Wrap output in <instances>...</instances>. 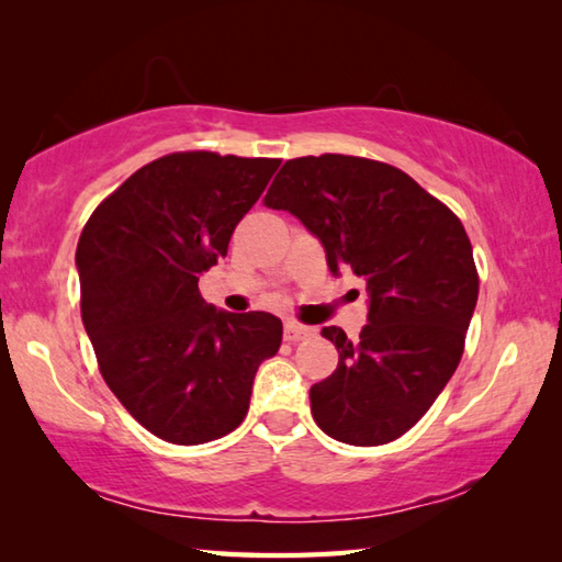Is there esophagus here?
<instances>
[{"label": "esophagus", "instance_id": "obj_1", "mask_svg": "<svg viewBox=\"0 0 562 562\" xmlns=\"http://www.w3.org/2000/svg\"><path fill=\"white\" fill-rule=\"evenodd\" d=\"M312 335V327H304L300 322H284V339L288 341H300Z\"/></svg>", "mask_w": 562, "mask_h": 562}]
</instances>
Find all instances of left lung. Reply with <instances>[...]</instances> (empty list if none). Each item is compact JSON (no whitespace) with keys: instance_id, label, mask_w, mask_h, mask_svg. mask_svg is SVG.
<instances>
[{"instance_id":"obj_1","label":"left lung","mask_w":562,"mask_h":562,"mask_svg":"<svg viewBox=\"0 0 562 562\" xmlns=\"http://www.w3.org/2000/svg\"><path fill=\"white\" fill-rule=\"evenodd\" d=\"M265 205L297 215L329 270L367 280L359 339L325 327L339 364L310 389L312 416L331 439L382 446L429 412L463 355L479 272L463 225L412 176L359 156H304L280 168Z\"/></svg>"}]
</instances>
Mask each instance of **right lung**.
<instances>
[{"instance_id":"1","label":"right lung","mask_w":562,"mask_h":562,"mask_svg":"<svg viewBox=\"0 0 562 562\" xmlns=\"http://www.w3.org/2000/svg\"><path fill=\"white\" fill-rule=\"evenodd\" d=\"M278 158L180 150L103 198L76 247L81 319L103 382L158 439L195 446L243 424L282 322L215 310L198 274L227 255Z\"/></svg>"}]
</instances>
